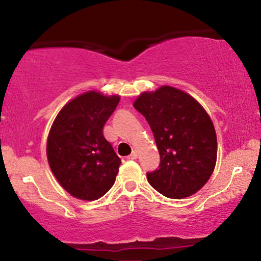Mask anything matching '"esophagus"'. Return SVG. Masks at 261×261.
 Here are the masks:
<instances>
[{
    "instance_id": "esophagus-1",
    "label": "esophagus",
    "mask_w": 261,
    "mask_h": 261,
    "mask_svg": "<svg viewBox=\"0 0 261 261\" xmlns=\"http://www.w3.org/2000/svg\"><path fill=\"white\" fill-rule=\"evenodd\" d=\"M128 160H136L137 158V151H133V153L128 155Z\"/></svg>"
}]
</instances>
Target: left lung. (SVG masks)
Instances as JSON below:
<instances>
[{"label": "left lung", "instance_id": "left-lung-1", "mask_svg": "<svg viewBox=\"0 0 261 261\" xmlns=\"http://www.w3.org/2000/svg\"><path fill=\"white\" fill-rule=\"evenodd\" d=\"M153 133L161 163L149 184L170 199L193 195L208 180L217 157V137L205 109L191 95L163 86L134 103Z\"/></svg>", "mask_w": 261, "mask_h": 261}]
</instances>
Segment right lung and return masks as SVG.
I'll return each mask as SVG.
<instances>
[{"label":"right lung","instance_id":"right-lung-1","mask_svg":"<svg viewBox=\"0 0 261 261\" xmlns=\"http://www.w3.org/2000/svg\"><path fill=\"white\" fill-rule=\"evenodd\" d=\"M120 97L98 92L81 94L62 108L47 137L46 154L54 175L71 195L99 199L113 187L121 160L103 135Z\"/></svg>","mask_w":261,"mask_h":261}]
</instances>
